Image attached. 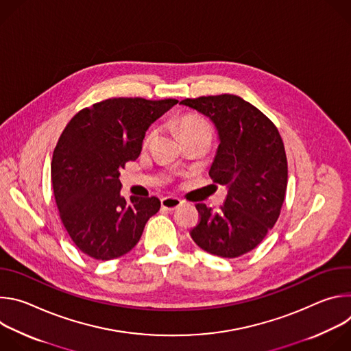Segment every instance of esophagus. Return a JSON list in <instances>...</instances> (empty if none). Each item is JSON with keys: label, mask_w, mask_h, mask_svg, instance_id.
I'll return each mask as SVG.
<instances>
[{"label": "esophagus", "mask_w": 351, "mask_h": 351, "mask_svg": "<svg viewBox=\"0 0 351 351\" xmlns=\"http://www.w3.org/2000/svg\"><path fill=\"white\" fill-rule=\"evenodd\" d=\"M182 203L183 202L178 197H164L161 199V207L168 211H175L176 208H179L182 206Z\"/></svg>", "instance_id": "obj_1"}]
</instances>
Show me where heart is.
Wrapping results in <instances>:
<instances>
[{
  "label": "heart",
  "mask_w": 351,
  "mask_h": 351,
  "mask_svg": "<svg viewBox=\"0 0 351 351\" xmlns=\"http://www.w3.org/2000/svg\"><path fill=\"white\" fill-rule=\"evenodd\" d=\"M176 125H178L182 138H184L187 136H193V134H199V133L211 134V129H210L208 123L197 115H191V114L184 115L176 122ZM154 137H156V130L154 129L149 130L144 138V145H148L153 141Z\"/></svg>",
  "instance_id": "1"
}]
</instances>
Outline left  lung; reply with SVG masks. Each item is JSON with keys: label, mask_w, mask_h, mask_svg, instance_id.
Wrapping results in <instances>:
<instances>
[{"label": "left lung", "mask_w": 351, "mask_h": 351, "mask_svg": "<svg viewBox=\"0 0 351 351\" xmlns=\"http://www.w3.org/2000/svg\"><path fill=\"white\" fill-rule=\"evenodd\" d=\"M180 104L214 123L219 145L210 176L228 187L221 211L195 206L202 218L191 239L210 254L236 258L256 248L279 218L287 186L282 137L260 110L233 94L186 98Z\"/></svg>", "instance_id": "left-lung-1"}]
</instances>
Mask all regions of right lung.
Returning <instances> with one entry per match:
<instances>
[{"label": "right lung", "instance_id": "add662e5", "mask_svg": "<svg viewBox=\"0 0 351 351\" xmlns=\"http://www.w3.org/2000/svg\"><path fill=\"white\" fill-rule=\"evenodd\" d=\"M176 99L110 98L77 112L53 154L51 180L61 221L82 253L118 258L137 244L161 207L157 197L126 199L119 169L141 152L147 129Z\"/></svg>", "mask_w": 351, "mask_h": 351}]
</instances>
